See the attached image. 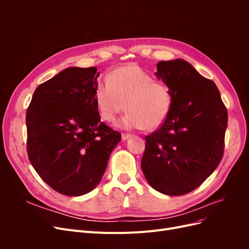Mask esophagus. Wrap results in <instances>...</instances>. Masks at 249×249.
I'll return each mask as SVG.
<instances>
[{
  "mask_svg": "<svg viewBox=\"0 0 249 249\" xmlns=\"http://www.w3.org/2000/svg\"><path fill=\"white\" fill-rule=\"evenodd\" d=\"M131 136H132L131 134H123V135H122V139H123L124 141H125V140L129 139Z\"/></svg>",
  "mask_w": 249,
  "mask_h": 249,
  "instance_id": "obj_1",
  "label": "esophagus"
}]
</instances>
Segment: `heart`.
<instances>
[{
  "instance_id": "obj_1",
  "label": "heart",
  "mask_w": 249,
  "mask_h": 249,
  "mask_svg": "<svg viewBox=\"0 0 249 249\" xmlns=\"http://www.w3.org/2000/svg\"><path fill=\"white\" fill-rule=\"evenodd\" d=\"M126 113L115 124L124 130H155L166 120L172 105L170 89L136 64L112 71L96 87L94 104L105 122H113L124 110Z\"/></svg>"
}]
</instances>
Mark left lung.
Returning <instances> with one entry per match:
<instances>
[{"label": "left lung", "instance_id": "1", "mask_svg": "<svg viewBox=\"0 0 249 249\" xmlns=\"http://www.w3.org/2000/svg\"><path fill=\"white\" fill-rule=\"evenodd\" d=\"M155 74L170 89L172 105L160 129L145 137L141 169L155 190L178 196L196 189L219 165L228 111L215 83L186 60L161 61Z\"/></svg>", "mask_w": 249, "mask_h": 249}]
</instances>
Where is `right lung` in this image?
I'll list each match as a JSON object with an SVG mask.
<instances>
[{"instance_id":"1","label":"right lung","mask_w":249,"mask_h":249,"mask_svg":"<svg viewBox=\"0 0 249 249\" xmlns=\"http://www.w3.org/2000/svg\"><path fill=\"white\" fill-rule=\"evenodd\" d=\"M96 67H69L36 88L27 110L28 157L55 191L80 196L100 184L122 135L94 104Z\"/></svg>"}]
</instances>
